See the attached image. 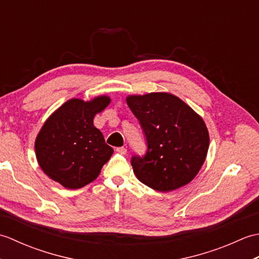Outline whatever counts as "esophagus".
<instances>
[{
  "label": "esophagus",
  "instance_id": "obj_1",
  "mask_svg": "<svg viewBox=\"0 0 259 259\" xmlns=\"http://www.w3.org/2000/svg\"><path fill=\"white\" fill-rule=\"evenodd\" d=\"M115 150H117L119 153H121V155H125L126 153V148H124V147H119Z\"/></svg>",
  "mask_w": 259,
  "mask_h": 259
}]
</instances>
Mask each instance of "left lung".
Instances as JSON below:
<instances>
[{"label": "left lung", "instance_id": "8db88e82", "mask_svg": "<svg viewBox=\"0 0 259 259\" xmlns=\"http://www.w3.org/2000/svg\"><path fill=\"white\" fill-rule=\"evenodd\" d=\"M126 103L139 120L147 141L146 155L131 158L136 177L162 192L189 184L205 162L209 148L202 118L167 92L129 96Z\"/></svg>", "mask_w": 259, "mask_h": 259}]
</instances>
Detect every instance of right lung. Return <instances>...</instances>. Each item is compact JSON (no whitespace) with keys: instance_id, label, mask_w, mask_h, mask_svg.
I'll return each mask as SVG.
<instances>
[{"instance_id":"1","label":"right lung","mask_w":259,"mask_h":259,"mask_svg":"<svg viewBox=\"0 0 259 259\" xmlns=\"http://www.w3.org/2000/svg\"><path fill=\"white\" fill-rule=\"evenodd\" d=\"M111 99H71L57 109L35 139V155L48 177L68 189H79L97 179L113 149L106 144L93 118Z\"/></svg>"}]
</instances>
